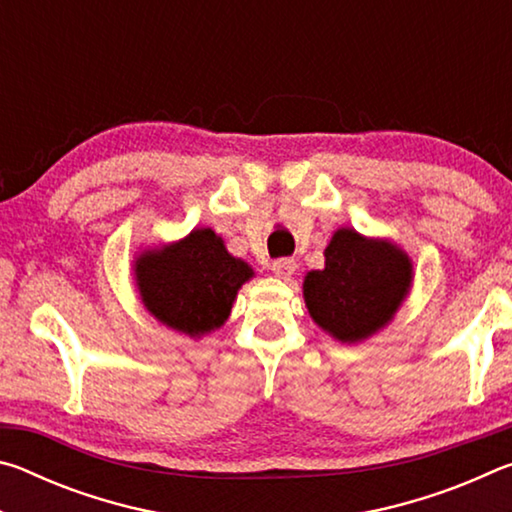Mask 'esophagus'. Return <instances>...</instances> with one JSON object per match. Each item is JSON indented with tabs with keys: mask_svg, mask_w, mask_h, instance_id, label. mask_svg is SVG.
<instances>
[{
	"mask_svg": "<svg viewBox=\"0 0 512 512\" xmlns=\"http://www.w3.org/2000/svg\"><path fill=\"white\" fill-rule=\"evenodd\" d=\"M271 271L275 277H280V280H287V277H291L293 271H296V259H291V257L275 259V262L271 264Z\"/></svg>",
	"mask_w": 512,
	"mask_h": 512,
	"instance_id": "1",
	"label": "esophagus"
}]
</instances>
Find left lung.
<instances>
[{
	"label": "left lung",
	"instance_id": "left-lung-1",
	"mask_svg": "<svg viewBox=\"0 0 512 512\" xmlns=\"http://www.w3.org/2000/svg\"><path fill=\"white\" fill-rule=\"evenodd\" d=\"M411 257L388 239L339 228L325 248V268L302 284L314 323L341 343H361L391 323L409 296Z\"/></svg>",
	"mask_w": 512,
	"mask_h": 512
}]
</instances>
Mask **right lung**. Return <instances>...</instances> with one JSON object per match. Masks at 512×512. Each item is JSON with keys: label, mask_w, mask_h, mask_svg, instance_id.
Wrapping results in <instances>:
<instances>
[{"label": "right lung", "mask_w": 512, "mask_h": 512, "mask_svg": "<svg viewBox=\"0 0 512 512\" xmlns=\"http://www.w3.org/2000/svg\"><path fill=\"white\" fill-rule=\"evenodd\" d=\"M133 273L151 316L201 339L228 320L237 291L253 277V268L232 257L214 230L198 228L176 244L146 248L135 257Z\"/></svg>", "instance_id": "right-lung-1"}]
</instances>
